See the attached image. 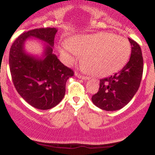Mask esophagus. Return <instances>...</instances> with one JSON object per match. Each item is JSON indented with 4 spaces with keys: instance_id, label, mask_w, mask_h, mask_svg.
<instances>
[{
    "instance_id": "obj_1",
    "label": "esophagus",
    "mask_w": 155,
    "mask_h": 155,
    "mask_svg": "<svg viewBox=\"0 0 155 155\" xmlns=\"http://www.w3.org/2000/svg\"><path fill=\"white\" fill-rule=\"evenodd\" d=\"M76 76L77 78H79V79H83V80H88V79H90V78L87 77V76H83L80 74H78V73H76Z\"/></svg>"
}]
</instances>
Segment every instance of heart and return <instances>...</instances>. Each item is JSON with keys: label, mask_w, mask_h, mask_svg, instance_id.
I'll list each match as a JSON object with an SVG mask.
<instances>
[{"label": "heart", "mask_w": 155, "mask_h": 155, "mask_svg": "<svg viewBox=\"0 0 155 155\" xmlns=\"http://www.w3.org/2000/svg\"><path fill=\"white\" fill-rule=\"evenodd\" d=\"M65 62L72 63L82 57L83 69L99 77L110 76L122 69L131 53L129 41L109 32L79 35L73 38L69 44L60 48Z\"/></svg>", "instance_id": "obj_1"}]
</instances>
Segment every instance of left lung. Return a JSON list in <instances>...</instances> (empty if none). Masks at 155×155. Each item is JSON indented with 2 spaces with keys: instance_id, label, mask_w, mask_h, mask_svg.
Listing matches in <instances>:
<instances>
[{
  "instance_id": "obj_1",
  "label": "left lung",
  "mask_w": 155,
  "mask_h": 155,
  "mask_svg": "<svg viewBox=\"0 0 155 155\" xmlns=\"http://www.w3.org/2000/svg\"><path fill=\"white\" fill-rule=\"evenodd\" d=\"M129 39L131 55L120 71L100 80V88L92 97L94 105L107 111L118 110L127 105L138 90L143 74V57L140 47Z\"/></svg>"
}]
</instances>
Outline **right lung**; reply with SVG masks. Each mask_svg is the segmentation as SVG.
<instances>
[{
  "label": "right lung",
  "instance_id": "add662e5",
  "mask_svg": "<svg viewBox=\"0 0 155 155\" xmlns=\"http://www.w3.org/2000/svg\"><path fill=\"white\" fill-rule=\"evenodd\" d=\"M57 31L55 28L28 31L21 35L10 49V71L15 89L28 104L39 110H49L62 101L65 83L74 74L54 53ZM30 37L45 43L41 57L25 51L24 44Z\"/></svg>",
  "mask_w": 155,
  "mask_h": 155
}]
</instances>
